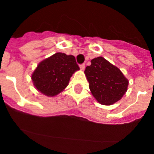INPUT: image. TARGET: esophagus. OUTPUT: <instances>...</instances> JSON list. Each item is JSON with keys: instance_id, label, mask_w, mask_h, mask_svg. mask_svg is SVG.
Listing matches in <instances>:
<instances>
[{"instance_id": "obj_1", "label": "esophagus", "mask_w": 154, "mask_h": 154, "mask_svg": "<svg viewBox=\"0 0 154 154\" xmlns=\"http://www.w3.org/2000/svg\"><path fill=\"white\" fill-rule=\"evenodd\" d=\"M79 67H80V69H81V70H84L85 68V64H81V65H79Z\"/></svg>"}]
</instances>
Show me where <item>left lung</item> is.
<instances>
[{
    "instance_id": "obj_1",
    "label": "left lung",
    "mask_w": 154,
    "mask_h": 154,
    "mask_svg": "<svg viewBox=\"0 0 154 154\" xmlns=\"http://www.w3.org/2000/svg\"><path fill=\"white\" fill-rule=\"evenodd\" d=\"M85 74L92 96L103 105L116 103L127 91V79L117 67L103 57L91 60V65L85 68Z\"/></svg>"
}]
</instances>
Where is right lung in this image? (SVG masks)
I'll return each instance as SVG.
<instances>
[{
  "mask_svg": "<svg viewBox=\"0 0 154 154\" xmlns=\"http://www.w3.org/2000/svg\"><path fill=\"white\" fill-rule=\"evenodd\" d=\"M79 69L73 55L58 52L38 64L31 79L39 92L52 97L67 87L72 74Z\"/></svg>",
  "mask_w": 154,
  "mask_h": 154,
  "instance_id": "obj_1",
  "label": "right lung"
}]
</instances>
